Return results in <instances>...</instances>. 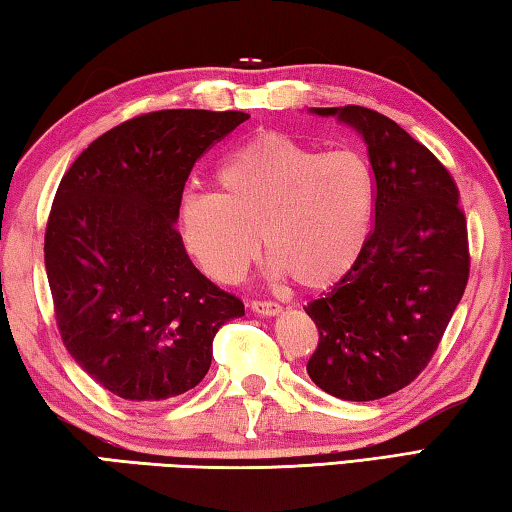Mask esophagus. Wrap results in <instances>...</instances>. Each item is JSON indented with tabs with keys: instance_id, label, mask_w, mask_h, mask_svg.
Here are the masks:
<instances>
[{
	"instance_id": "1",
	"label": "esophagus",
	"mask_w": 512,
	"mask_h": 512,
	"mask_svg": "<svg viewBox=\"0 0 512 512\" xmlns=\"http://www.w3.org/2000/svg\"><path fill=\"white\" fill-rule=\"evenodd\" d=\"M250 309H253L259 316H277L282 311V307L271 300H253L250 302Z\"/></svg>"
}]
</instances>
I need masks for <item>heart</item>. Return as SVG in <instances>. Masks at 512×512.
Masks as SVG:
<instances>
[{"instance_id": "1", "label": "heart", "mask_w": 512, "mask_h": 512, "mask_svg": "<svg viewBox=\"0 0 512 512\" xmlns=\"http://www.w3.org/2000/svg\"><path fill=\"white\" fill-rule=\"evenodd\" d=\"M216 194H189L178 210L187 253L221 284H237L259 257L298 287L343 280L368 246L377 178L357 149L320 153L282 133L239 146L214 173Z\"/></svg>"}]
</instances>
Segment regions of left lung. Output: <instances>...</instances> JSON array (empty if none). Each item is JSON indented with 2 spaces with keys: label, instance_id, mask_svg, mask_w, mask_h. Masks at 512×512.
<instances>
[{
  "label": "left lung",
  "instance_id": "1",
  "mask_svg": "<svg viewBox=\"0 0 512 512\" xmlns=\"http://www.w3.org/2000/svg\"><path fill=\"white\" fill-rule=\"evenodd\" d=\"M354 126L377 178L375 228L352 271L305 311L311 381L348 402L402 391L427 368L470 277L458 187L427 146L363 106L314 108Z\"/></svg>",
  "mask_w": 512,
  "mask_h": 512
}]
</instances>
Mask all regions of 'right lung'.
I'll return each mask as SVG.
<instances>
[{
    "label": "right lung",
    "instance_id": "obj_1",
    "mask_svg": "<svg viewBox=\"0 0 512 512\" xmlns=\"http://www.w3.org/2000/svg\"><path fill=\"white\" fill-rule=\"evenodd\" d=\"M248 119L158 110L97 137L60 180L45 268L67 352L112 395L160 402L201 384L244 302L198 271L176 230L196 160Z\"/></svg>",
    "mask_w": 512,
    "mask_h": 512
}]
</instances>
